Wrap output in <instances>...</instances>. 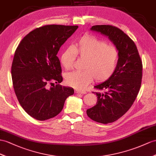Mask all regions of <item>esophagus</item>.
Listing matches in <instances>:
<instances>
[{
  "mask_svg": "<svg viewBox=\"0 0 156 156\" xmlns=\"http://www.w3.org/2000/svg\"><path fill=\"white\" fill-rule=\"evenodd\" d=\"M75 93H77V94H85L86 93L85 91L80 90H75Z\"/></svg>",
  "mask_w": 156,
  "mask_h": 156,
  "instance_id": "1",
  "label": "esophagus"
}]
</instances>
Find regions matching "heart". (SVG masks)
Listing matches in <instances>:
<instances>
[{
    "label": "heart",
    "instance_id": "b5f03b06",
    "mask_svg": "<svg viewBox=\"0 0 156 156\" xmlns=\"http://www.w3.org/2000/svg\"><path fill=\"white\" fill-rule=\"evenodd\" d=\"M85 60L83 71H73L66 75L67 84L83 89L93 81L108 80L115 73L119 58L116 47L91 34L83 36L75 46H68L61 55V62L66 69L73 67L77 57Z\"/></svg>",
    "mask_w": 156,
    "mask_h": 156
}]
</instances>
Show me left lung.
Here are the masks:
<instances>
[{"instance_id": "1", "label": "left lung", "mask_w": 156, "mask_h": 156, "mask_svg": "<svg viewBox=\"0 0 156 156\" xmlns=\"http://www.w3.org/2000/svg\"><path fill=\"white\" fill-rule=\"evenodd\" d=\"M91 30L108 37L116 45L119 58L115 73L108 80L94 87L99 92L95 106L87 110L90 119L102 124L115 122L134 103L141 87L142 62L137 47L122 30L111 25H95Z\"/></svg>"}]
</instances>
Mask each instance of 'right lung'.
<instances>
[{
	"label": "right lung",
	"mask_w": 156,
	"mask_h": 156,
	"mask_svg": "<svg viewBox=\"0 0 156 156\" xmlns=\"http://www.w3.org/2000/svg\"><path fill=\"white\" fill-rule=\"evenodd\" d=\"M78 26L50 24L34 29L18 45L11 67L12 84L19 103L38 120L54 118L62 111L74 90L62 87V67L57 54ZM55 82V86L47 89Z\"/></svg>",
	"instance_id": "1"
}]
</instances>
